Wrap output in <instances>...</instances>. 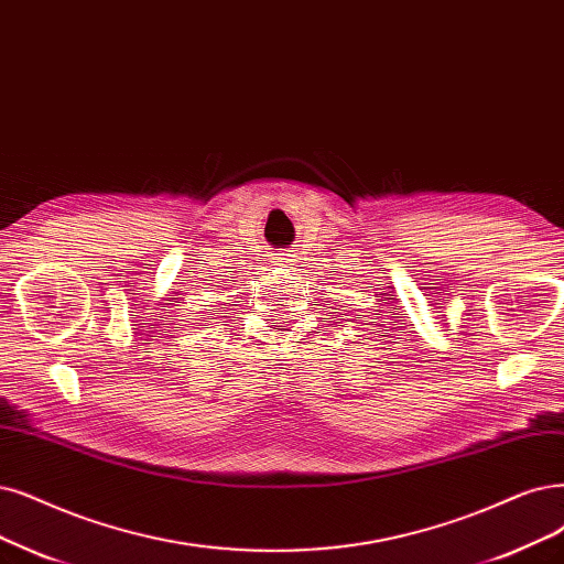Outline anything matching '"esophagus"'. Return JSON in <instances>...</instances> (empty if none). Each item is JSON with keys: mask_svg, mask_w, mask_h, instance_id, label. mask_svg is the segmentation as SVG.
Returning <instances> with one entry per match:
<instances>
[{"mask_svg": "<svg viewBox=\"0 0 564 564\" xmlns=\"http://www.w3.org/2000/svg\"><path fill=\"white\" fill-rule=\"evenodd\" d=\"M274 262L276 264H288V262H295V256L290 253V250H281V253L274 256Z\"/></svg>", "mask_w": 564, "mask_h": 564, "instance_id": "esophagus-1", "label": "esophagus"}]
</instances>
